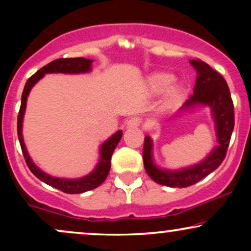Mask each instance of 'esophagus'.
Segmentation results:
<instances>
[{"instance_id": "esophagus-1", "label": "esophagus", "mask_w": 251, "mask_h": 251, "mask_svg": "<svg viewBox=\"0 0 251 251\" xmlns=\"http://www.w3.org/2000/svg\"><path fill=\"white\" fill-rule=\"evenodd\" d=\"M140 124H142V119H140L139 117H132L127 122V124H126V127L134 128V127H138V126H140Z\"/></svg>"}]
</instances>
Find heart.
Masks as SVG:
<instances>
[{"label":"heart","instance_id":"heart-1","mask_svg":"<svg viewBox=\"0 0 251 251\" xmlns=\"http://www.w3.org/2000/svg\"><path fill=\"white\" fill-rule=\"evenodd\" d=\"M146 88L151 94H160L165 91V100L174 102L183 93V86L174 81V75L166 72H158L149 76Z\"/></svg>","mask_w":251,"mask_h":251}]
</instances>
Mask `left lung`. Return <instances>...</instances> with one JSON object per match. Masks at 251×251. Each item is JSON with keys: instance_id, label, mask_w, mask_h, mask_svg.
Returning a JSON list of instances; mask_svg holds the SVG:
<instances>
[{"instance_id": "1", "label": "left lung", "mask_w": 251, "mask_h": 251, "mask_svg": "<svg viewBox=\"0 0 251 251\" xmlns=\"http://www.w3.org/2000/svg\"><path fill=\"white\" fill-rule=\"evenodd\" d=\"M197 72L194 94L184 103L181 109L194 108L195 106H209L216 125L217 142L220 145L208 157L194 166L181 170H162L154 165L152 158V139L146 135L144 140L143 160L146 172L155 183L171 188H188L206 177L221 165L226 154L230 138L235 125L234 103L229 87L223 76L212 70L201 60H190Z\"/></svg>"}]
</instances>
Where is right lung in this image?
Listing matches in <instances>:
<instances>
[{"label": "right lung", "mask_w": 251, "mask_h": 251, "mask_svg": "<svg viewBox=\"0 0 251 251\" xmlns=\"http://www.w3.org/2000/svg\"><path fill=\"white\" fill-rule=\"evenodd\" d=\"M92 60L85 59V57H70V59H56L54 61L43 66L41 70L36 72L34 75H31L27 80L25 85V89L22 92L21 99V107H20L19 117H17V135H19L20 145H21L22 153L27 163L28 168L34 176H36L40 180L48 185L53 186L57 190H61L66 194H82V192L89 191L98 188L99 185L105 181L107 178L109 169H111V158L113 154L114 149L117 148L118 143L122 139L123 132L118 131L112 135L109 139L106 140L105 143L100 146V159L96 169L91 174L85 176L82 178H76V179H65V178H56L51 177L40 170L35 165V163L31 160V158L28 154L27 149H25L24 135H22V122H24V116L25 111V105H27V98L29 96L30 89L33 86L45 76V74L48 73H68V74H79V73H87L92 70Z\"/></svg>", "instance_id": "obj_1"}]
</instances>
